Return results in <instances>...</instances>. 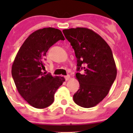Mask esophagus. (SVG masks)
I'll list each match as a JSON object with an SVG mask.
<instances>
[{"mask_svg": "<svg viewBox=\"0 0 133 133\" xmlns=\"http://www.w3.org/2000/svg\"><path fill=\"white\" fill-rule=\"evenodd\" d=\"M70 75H67L66 76H65V80H66V81H68V80L70 79Z\"/></svg>", "mask_w": 133, "mask_h": 133, "instance_id": "obj_1", "label": "esophagus"}]
</instances>
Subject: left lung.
Wrapping results in <instances>:
<instances>
[{
	"mask_svg": "<svg viewBox=\"0 0 133 133\" xmlns=\"http://www.w3.org/2000/svg\"><path fill=\"white\" fill-rule=\"evenodd\" d=\"M65 37L74 50L80 88L73 96L76 104L91 108L99 103L110 91L117 75L115 61L110 46L90 29L77 27L63 30Z\"/></svg>",
	"mask_w": 133,
	"mask_h": 133,
	"instance_id": "obj_1",
	"label": "left lung"
}]
</instances>
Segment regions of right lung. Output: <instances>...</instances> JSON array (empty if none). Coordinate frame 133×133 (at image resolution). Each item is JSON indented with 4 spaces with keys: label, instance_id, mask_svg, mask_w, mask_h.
I'll return each mask as SVG.
<instances>
[{
    "label": "right lung",
    "instance_id": "add662e5",
    "mask_svg": "<svg viewBox=\"0 0 133 133\" xmlns=\"http://www.w3.org/2000/svg\"><path fill=\"white\" fill-rule=\"evenodd\" d=\"M60 40L65 38L58 29L49 27L36 30L25 40L12 63L11 74L18 92L34 108H45L51 105L56 91L65 81L63 77H52L42 71L46 52Z\"/></svg>",
    "mask_w": 133,
    "mask_h": 133
}]
</instances>
